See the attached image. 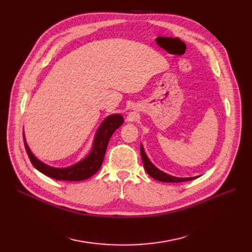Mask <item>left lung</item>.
<instances>
[{"label":"left lung","instance_id":"obj_1","mask_svg":"<svg viewBox=\"0 0 252 252\" xmlns=\"http://www.w3.org/2000/svg\"><path fill=\"white\" fill-rule=\"evenodd\" d=\"M140 152H141V157H142V161L145 167V170H146V173L152 177L153 179L159 181V182H164V183H180V182H187V181H192L197 179L199 176L197 177H191V178H178V177H174V176H170L164 171L160 170L159 168H157L148 158L147 154L145 153L144 147L143 145L141 144V148H140Z\"/></svg>","mask_w":252,"mask_h":252}]
</instances>
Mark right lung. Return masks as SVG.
<instances>
[{"instance_id": "1", "label": "right lung", "mask_w": 252, "mask_h": 252, "mask_svg": "<svg viewBox=\"0 0 252 252\" xmlns=\"http://www.w3.org/2000/svg\"><path fill=\"white\" fill-rule=\"evenodd\" d=\"M124 122L125 119L121 114L114 113L108 115L97 128L89 154L82 160L66 167H54L39 160L32 152L23 133L25 149L32 165L42 174L58 181H84L94 176L100 169L108 142L114 131L124 124Z\"/></svg>"}]
</instances>
